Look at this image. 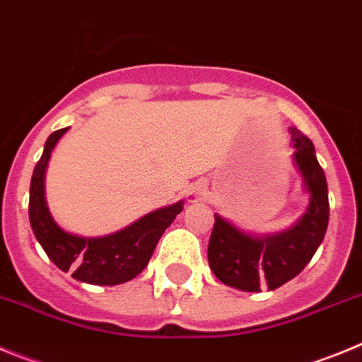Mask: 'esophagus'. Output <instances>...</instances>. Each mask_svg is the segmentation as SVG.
Instances as JSON below:
<instances>
[{"label":"esophagus","mask_w":362,"mask_h":362,"mask_svg":"<svg viewBox=\"0 0 362 362\" xmlns=\"http://www.w3.org/2000/svg\"><path fill=\"white\" fill-rule=\"evenodd\" d=\"M205 197V187L204 185H193L191 187V191L187 193V200L189 202H197V200H202V198Z\"/></svg>","instance_id":"34e87169"}]
</instances>
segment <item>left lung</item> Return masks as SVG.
Listing matches in <instances>:
<instances>
[{
    "label": "left lung",
    "mask_w": 362,
    "mask_h": 362,
    "mask_svg": "<svg viewBox=\"0 0 362 362\" xmlns=\"http://www.w3.org/2000/svg\"><path fill=\"white\" fill-rule=\"evenodd\" d=\"M292 158L303 178V189L310 194L307 213L291 229L276 234H249L229 220L214 214L207 259L211 270L226 285L245 292L262 286L274 291L301 272L323 242L328 227V185L323 168L307 135L291 128Z\"/></svg>",
    "instance_id": "left-lung-1"
}]
</instances>
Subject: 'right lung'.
I'll return each mask as SVG.
<instances>
[{"label": "right lung", "mask_w": 362, "mask_h": 362, "mask_svg": "<svg viewBox=\"0 0 362 362\" xmlns=\"http://www.w3.org/2000/svg\"><path fill=\"white\" fill-rule=\"evenodd\" d=\"M66 132L68 128L57 129L48 136L43 155L34 168L28 202L32 230L48 258L64 272L71 270V278L77 281L90 285H119L129 281L146 269L164 230L184 209V202L153 211L126 229L108 236L83 238L66 233L55 223L45 198L48 160L55 144Z\"/></svg>", "instance_id": "right-lung-1"}]
</instances>
